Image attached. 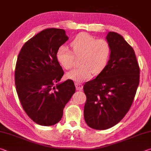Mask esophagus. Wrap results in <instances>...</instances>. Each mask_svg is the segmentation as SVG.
I'll return each mask as SVG.
<instances>
[{"label": "esophagus", "mask_w": 151, "mask_h": 151, "mask_svg": "<svg viewBox=\"0 0 151 151\" xmlns=\"http://www.w3.org/2000/svg\"><path fill=\"white\" fill-rule=\"evenodd\" d=\"M75 86H76V90H78V91H81L83 88V85H82V84H81V83H76Z\"/></svg>", "instance_id": "1"}]
</instances>
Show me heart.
I'll use <instances>...</instances> for the list:
<instances>
[{
	"mask_svg": "<svg viewBox=\"0 0 151 151\" xmlns=\"http://www.w3.org/2000/svg\"><path fill=\"white\" fill-rule=\"evenodd\" d=\"M70 48L62 45L58 48L57 59L66 70L73 67L75 56H80L78 67L67 74V77L76 83L84 81L91 76L97 75L107 65L111 52L109 42L103 39H96L87 33L78 34L70 43Z\"/></svg>",
	"mask_w": 151,
	"mask_h": 151,
	"instance_id": "heart-1",
	"label": "heart"
}]
</instances>
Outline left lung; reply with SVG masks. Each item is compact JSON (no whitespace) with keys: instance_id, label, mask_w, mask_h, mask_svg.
<instances>
[{"instance_id":"obj_1","label":"left lung","mask_w":151,"mask_h":151,"mask_svg":"<svg viewBox=\"0 0 151 151\" xmlns=\"http://www.w3.org/2000/svg\"><path fill=\"white\" fill-rule=\"evenodd\" d=\"M111 48L105 68L83 86L86 101L84 117L89 127L105 130L116 125L129 111L140 80L133 48L121 35L109 32Z\"/></svg>"}]
</instances>
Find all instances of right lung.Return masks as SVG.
I'll list each match as a JSON object with an SVG mask.
<instances>
[{"label":"right lung","mask_w":151,"mask_h":151,"mask_svg":"<svg viewBox=\"0 0 151 151\" xmlns=\"http://www.w3.org/2000/svg\"><path fill=\"white\" fill-rule=\"evenodd\" d=\"M68 39L65 30L45 29L25 42L18 56L14 80L20 104L27 115L42 126L59 122L75 93L72 80L58 83L64 71L56 55Z\"/></svg>","instance_id":"right-lung-1"}]
</instances>
